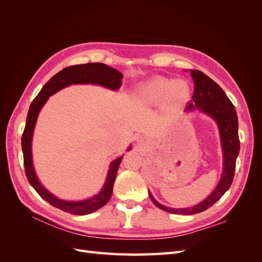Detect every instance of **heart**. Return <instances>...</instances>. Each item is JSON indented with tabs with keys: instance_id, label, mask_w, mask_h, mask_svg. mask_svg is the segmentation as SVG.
Returning <instances> with one entry per match:
<instances>
[{
	"instance_id": "1",
	"label": "heart",
	"mask_w": 262,
	"mask_h": 262,
	"mask_svg": "<svg viewBox=\"0 0 262 262\" xmlns=\"http://www.w3.org/2000/svg\"><path fill=\"white\" fill-rule=\"evenodd\" d=\"M141 96L150 102L167 99L173 106H181L189 100L190 87L185 81L157 76L141 87Z\"/></svg>"
}]
</instances>
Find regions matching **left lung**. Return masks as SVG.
I'll use <instances>...</instances> for the list:
<instances>
[{"instance_id": "1", "label": "left lung", "mask_w": 262, "mask_h": 262, "mask_svg": "<svg viewBox=\"0 0 262 262\" xmlns=\"http://www.w3.org/2000/svg\"><path fill=\"white\" fill-rule=\"evenodd\" d=\"M194 83V92L192 101L189 102L186 107V112H190L198 108L201 112L211 116L219 124L222 147L224 153V168L223 175L219 182L215 190L201 203L187 209H171L164 207L158 203L154 198L149 194L150 200L160 209L172 213V214H196L211 208L212 205L219 201L228 188L231 187L235 167L236 158L239 153V138H238V119L232 101L228 99L223 90L213 80L205 75L199 70H189Z\"/></svg>"}]
</instances>
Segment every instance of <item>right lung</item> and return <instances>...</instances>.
<instances>
[{
    "mask_svg": "<svg viewBox=\"0 0 262 262\" xmlns=\"http://www.w3.org/2000/svg\"><path fill=\"white\" fill-rule=\"evenodd\" d=\"M121 80L122 74L118 70L110 68L104 64V63H86V64L68 67L52 76L50 81L43 85L41 91L39 92L33 102L30 104L26 119V125L21 136V149L24 155L25 173L29 184L34 187L38 194L43 200L53 205V207L64 212L74 214V215H85V214H90L104 207L113 194V188L117 171L123 156L117 158V160L110 164L106 184L104 188H102L101 192H99L97 195L80 202H71L58 199L49 191H47L40 185V182L38 181L34 170L33 161H31V139H33V132L39 112H40V109L45 105V102L48 100L49 96L71 84L92 83L108 87L110 90H118L121 86ZM131 147H129V149Z\"/></svg>",
    "mask_w": 262,
    "mask_h": 262,
    "instance_id": "right-lung-1",
    "label": "right lung"
}]
</instances>
